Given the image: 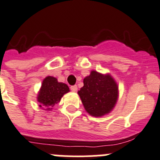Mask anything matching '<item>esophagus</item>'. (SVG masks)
I'll return each instance as SVG.
<instances>
[{
  "label": "esophagus",
  "instance_id": "esophagus-1",
  "mask_svg": "<svg viewBox=\"0 0 160 160\" xmlns=\"http://www.w3.org/2000/svg\"><path fill=\"white\" fill-rule=\"evenodd\" d=\"M70 89H71L72 92H76L77 91V85H72V86H71V87H70Z\"/></svg>",
  "mask_w": 160,
  "mask_h": 160
}]
</instances>
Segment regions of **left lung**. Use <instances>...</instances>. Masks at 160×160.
Segmentation results:
<instances>
[{
    "instance_id": "obj_1",
    "label": "left lung",
    "mask_w": 160,
    "mask_h": 160,
    "mask_svg": "<svg viewBox=\"0 0 160 160\" xmlns=\"http://www.w3.org/2000/svg\"><path fill=\"white\" fill-rule=\"evenodd\" d=\"M85 110L94 117L109 114L117 103L118 86L110 74L92 71L83 79V87L78 91Z\"/></svg>"
}]
</instances>
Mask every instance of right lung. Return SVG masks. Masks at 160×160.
Listing matches in <instances>:
<instances>
[{"instance_id": "right-lung-1", "label": "right lung", "mask_w": 160, "mask_h": 160, "mask_svg": "<svg viewBox=\"0 0 160 160\" xmlns=\"http://www.w3.org/2000/svg\"><path fill=\"white\" fill-rule=\"evenodd\" d=\"M68 92L69 88L68 85L58 82V79L49 76L43 80L37 100L40 103V107L43 106L47 107L46 110H50L51 107L59 102L63 95Z\"/></svg>"}]
</instances>
